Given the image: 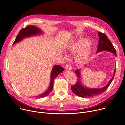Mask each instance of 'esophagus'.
Segmentation results:
<instances>
[{"mask_svg": "<svg viewBox=\"0 0 125 125\" xmlns=\"http://www.w3.org/2000/svg\"><path fill=\"white\" fill-rule=\"evenodd\" d=\"M65 69L66 70H69V71H71L72 70V68H71V66L69 64H67L66 65H65Z\"/></svg>", "mask_w": 125, "mask_h": 125, "instance_id": "esophagus-1", "label": "esophagus"}]
</instances>
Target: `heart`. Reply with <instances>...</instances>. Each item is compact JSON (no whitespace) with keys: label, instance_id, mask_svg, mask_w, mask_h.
I'll list each match as a JSON object with an SVG mask.
<instances>
[{"label":"heart","instance_id":"obj_1","mask_svg":"<svg viewBox=\"0 0 125 125\" xmlns=\"http://www.w3.org/2000/svg\"><path fill=\"white\" fill-rule=\"evenodd\" d=\"M84 47V48L83 47ZM83 49L75 56V62L79 64H83L87 62L92 52V47L90 44V41L87 39H81L71 45L69 47V51L71 53H76ZM67 57L66 55H64Z\"/></svg>","mask_w":125,"mask_h":125}]
</instances>
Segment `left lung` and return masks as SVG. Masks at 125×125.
I'll return each instance as SVG.
<instances>
[{"label": "left lung", "instance_id": "left-lung-1", "mask_svg": "<svg viewBox=\"0 0 125 125\" xmlns=\"http://www.w3.org/2000/svg\"><path fill=\"white\" fill-rule=\"evenodd\" d=\"M98 35L99 36V42L98 45V50L96 53H98L102 51H107L114 53L116 55V56H117L116 51L113 46L111 41L108 39L107 35L100 32H98ZM81 71L80 69H78V70H76L75 71V73L76 75H77L79 80L75 84L72 86L71 90L75 94L79 96L80 97L89 98L99 95L104 93L108 89L109 86L114 79L115 72H116V69L114 70V74L112 78L110 80L108 83L107 85H105L104 87L100 89L89 88L88 87H85L83 85L81 80Z\"/></svg>", "mask_w": 125, "mask_h": 125}]
</instances>
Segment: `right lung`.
I'll use <instances>...</instances> for the list:
<instances>
[{
	"instance_id": "1",
	"label": "right lung",
	"mask_w": 125,
	"mask_h": 125,
	"mask_svg": "<svg viewBox=\"0 0 125 125\" xmlns=\"http://www.w3.org/2000/svg\"><path fill=\"white\" fill-rule=\"evenodd\" d=\"M42 34V31L37 26L34 25H29L25 28H23L22 30H21L20 31L18 34L17 35L15 38V40L13 44L20 42L21 41L23 40L24 38L31 37L33 36H36L37 35H40ZM64 69L61 66L59 65H54L53 66L51 72V82L49 88L43 93L36 96L35 98H42L46 97L47 95H49V94L52 90L53 85V81L56 78V76L60 73H62Z\"/></svg>"
}]
</instances>
